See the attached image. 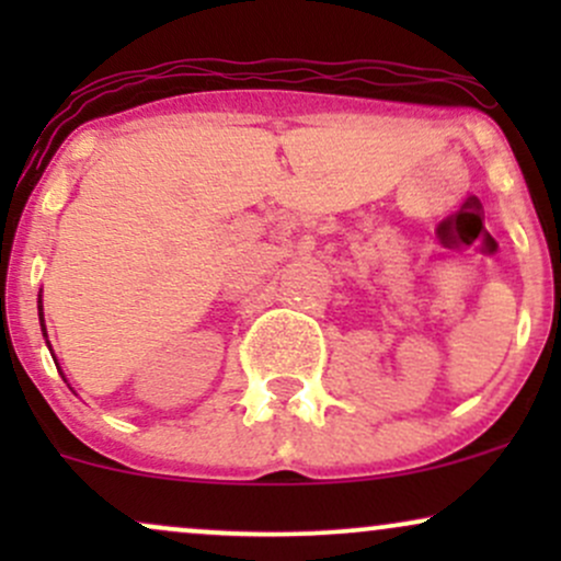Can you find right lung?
<instances>
[{
    "label": "right lung",
    "mask_w": 561,
    "mask_h": 561,
    "mask_svg": "<svg viewBox=\"0 0 561 561\" xmlns=\"http://www.w3.org/2000/svg\"><path fill=\"white\" fill-rule=\"evenodd\" d=\"M38 321H42V334H44V337H47V324H44V306H42V293H38ZM47 347H53V345H49V340H47ZM55 358V356H53Z\"/></svg>",
    "instance_id": "add662e5"
}]
</instances>
